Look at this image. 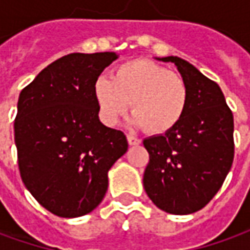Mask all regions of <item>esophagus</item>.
I'll return each mask as SVG.
<instances>
[{
	"instance_id": "1",
	"label": "esophagus",
	"mask_w": 250,
	"mask_h": 250,
	"mask_svg": "<svg viewBox=\"0 0 250 250\" xmlns=\"http://www.w3.org/2000/svg\"><path fill=\"white\" fill-rule=\"evenodd\" d=\"M126 139H128V143H129L130 146H135V145H139L140 143V139L135 138L133 135H126Z\"/></svg>"
}]
</instances>
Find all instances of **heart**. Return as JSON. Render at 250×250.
Segmentation results:
<instances>
[{
  "mask_svg": "<svg viewBox=\"0 0 250 250\" xmlns=\"http://www.w3.org/2000/svg\"><path fill=\"white\" fill-rule=\"evenodd\" d=\"M93 90L104 124L117 125L130 104L132 122L151 135L174 129L189 103L185 79L150 60L121 63L112 71L111 79L99 78Z\"/></svg>",
  "mask_w": 250,
  "mask_h": 250,
  "instance_id": "1",
  "label": "heart"
}]
</instances>
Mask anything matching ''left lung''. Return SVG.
<instances>
[{
  "instance_id": "8db88e82",
  "label": "left lung",
  "mask_w": 250,
  "mask_h": 250,
  "mask_svg": "<svg viewBox=\"0 0 250 250\" xmlns=\"http://www.w3.org/2000/svg\"><path fill=\"white\" fill-rule=\"evenodd\" d=\"M175 63L189 89L182 121L164 135L143 140L149 151L143 187L150 200L169 214H192L221 188L234 161V117L220 86L179 57Z\"/></svg>"
}]
</instances>
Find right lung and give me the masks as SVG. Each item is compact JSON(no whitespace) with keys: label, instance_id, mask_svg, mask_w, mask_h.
<instances>
[{"label":"right lung","instance_id":"1","mask_svg":"<svg viewBox=\"0 0 250 250\" xmlns=\"http://www.w3.org/2000/svg\"><path fill=\"white\" fill-rule=\"evenodd\" d=\"M115 53L68 54L19 94L15 145L24 187L50 213L81 217L101 203L108 171L128 150L124 132L99 120L94 82Z\"/></svg>","mask_w":250,"mask_h":250}]
</instances>
